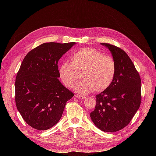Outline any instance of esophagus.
<instances>
[{"label":"esophagus","instance_id":"34e87169","mask_svg":"<svg viewBox=\"0 0 156 156\" xmlns=\"http://www.w3.org/2000/svg\"><path fill=\"white\" fill-rule=\"evenodd\" d=\"M75 98L80 99V100H82V99L85 98V97H84V96H83V95H78V94H75Z\"/></svg>","mask_w":156,"mask_h":156}]
</instances>
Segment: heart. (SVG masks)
I'll list each match as a JSON object with an SVG mask.
<instances>
[{"mask_svg":"<svg viewBox=\"0 0 156 156\" xmlns=\"http://www.w3.org/2000/svg\"><path fill=\"white\" fill-rule=\"evenodd\" d=\"M116 64L111 56L94 48H82L71 57L70 63L63 62L60 66L58 74L64 84L72 88L80 78L75 89L81 94L94 90L100 92L109 87L116 75Z\"/></svg>","mask_w":156,"mask_h":156,"instance_id":"1","label":"heart"}]
</instances>
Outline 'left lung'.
Masks as SVG:
<instances>
[{
	"label": "left lung",
	"mask_w": 156,
	"mask_h": 156,
	"mask_svg": "<svg viewBox=\"0 0 156 156\" xmlns=\"http://www.w3.org/2000/svg\"><path fill=\"white\" fill-rule=\"evenodd\" d=\"M111 52L116 64V75L111 85L96 95V105L90 113L94 124L100 130L115 132L129 124L141 102V80L126 52L103 43Z\"/></svg>",
	"instance_id": "obj_1"
}]
</instances>
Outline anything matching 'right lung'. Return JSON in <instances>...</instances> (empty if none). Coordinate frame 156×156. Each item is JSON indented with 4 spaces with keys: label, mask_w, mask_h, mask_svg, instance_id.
I'll return each mask as SVG.
<instances>
[{
    "label": "right lung",
    "mask_w": 156,
    "mask_h": 156,
    "mask_svg": "<svg viewBox=\"0 0 156 156\" xmlns=\"http://www.w3.org/2000/svg\"><path fill=\"white\" fill-rule=\"evenodd\" d=\"M75 44H42L23 60L16 79L15 100L23 120L33 128L46 130L57 124L74 96L58 79V62Z\"/></svg>",
    "instance_id": "obj_1"
}]
</instances>
